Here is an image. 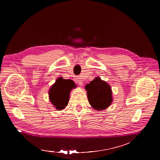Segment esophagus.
<instances>
[{"instance_id": "obj_1", "label": "esophagus", "mask_w": 160, "mask_h": 160, "mask_svg": "<svg viewBox=\"0 0 160 160\" xmlns=\"http://www.w3.org/2000/svg\"><path fill=\"white\" fill-rule=\"evenodd\" d=\"M76 81H77V83H78V84L80 85V86H81V85H83V81H82V79H81V78L80 77H76Z\"/></svg>"}]
</instances>
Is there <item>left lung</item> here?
Instances as JSON below:
<instances>
[{
  "label": "left lung",
  "mask_w": 160,
  "mask_h": 160,
  "mask_svg": "<svg viewBox=\"0 0 160 160\" xmlns=\"http://www.w3.org/2000/svg\"><path fill=\"white\" fill-rule=\"evenodd\" d=\"M89 103L97 111L107 109L113 101L110 85L98 77L85 85Z\"/></svg>",
  "instance_id": "1"
}]
</instances>
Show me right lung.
I'll list each match as a JSON object with an SVG mask.
<instances>
[{
    "mask_svg": "<svg viewBox=\"0 0 160 160\" xmlns=\"http://www.w3.org/2000/svg\"><path fill=\"white\" fill-rule=\"evenodd\" d=\"M76 88V85L71 79L58 78L49 91V100L57 110L63 109L69 103L70 92Z\"/></svg>",
    "mask_w": 160,
    "mask_h": 160,
    "instance_id": "right-lung-1",
    "label": "right lung"
}]
</instances>
